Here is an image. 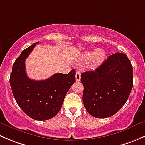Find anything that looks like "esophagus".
Returning a JSON list of instances; mask_svg holds the SVG:
<instances>
[{"mask_svg":"<svg viewBox=\"0 0 145 145\" xmlns=\"http://www.w3.org/2000/svg\"><path fill=\"white\" fill-rule=\"evenodd\" d=\"M76 81H79L80 80H81V74H80V72H78V71H77L76 73Z\"/></svg>","mask_w":145,"mask_h":145,"instance_id":"34e87169","label":"esophagus"}]
</instances>
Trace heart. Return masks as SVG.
Here are the masks:
<instances>
[{"mask_svg":"<svg viewBox=\"0 0 145 145\" xmlns=\"http://www.w3.org/2000/svg\"><path fill=\"white\" fill-rule=\"evenodd\" d=\"M85 60H90L93 59V62L96 64L102 63L106 57V53L102 49H97L95 52H86L83 54Z\"/></svg>","mask_w":145,"mask_h":145,"instance_id":"1","label":"heart"}]
</instances>
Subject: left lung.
Segmentation results:
<instances>
[{"instance_id": "1", "label": "left lung", "mask_w": 145, "mask_h": 145, "mask_svg": "<svg viewBox=\"0 0 145 145\" xmlns=\"http://www.w3.org/2000/svg\"><path fill=\"white\" fill-rule=\"evenodd\" d=\"M83 102L91 116L103 118L117 113L133 86V67L126 55H110L95 70L82 73Z\"/></svg>"}]
</instances>
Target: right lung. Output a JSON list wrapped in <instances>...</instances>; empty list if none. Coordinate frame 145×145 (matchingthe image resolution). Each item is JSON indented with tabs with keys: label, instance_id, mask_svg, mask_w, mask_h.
I'll return each instance as SVG.
<instances>
[{
	"label": "right lung",
	"instance_id": "add662e5",
	"mask_svg": "<svg viewBox=\"0 0 145 145\" xmlns=\"http://www.w3.org/2000/svg\"><path fill=\"white\" fill-rule=\"evenodd\" d=\"M38 43L26 48L17 58L10 83L14 99L23 112L33 119L45 121L59 112L66 94L76 81V71L71 70L67 74L57 73L43 81L30 79L26 74L25 60Z\"/></svg>",
	"mask_w": 145,
	"mask_h": 145
}]
</instances>
